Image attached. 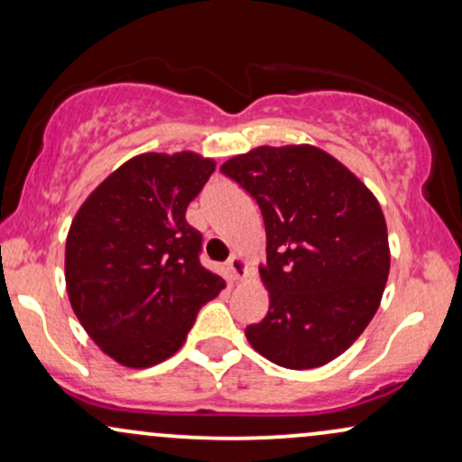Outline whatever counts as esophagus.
I'll use <instances>...</instances> for the list:
<instances>
[{
    "label": "esophagus",
    "mask_w": 462,
    "mask_h": 462,
    "mask_svg": "<svg viewBox=\"0 0 462 462\" xmlns=\"http://www.w3.org/2000/svg\"><path fill=\"white\" fill-rule=\"evenodd\" d=\"M227 271H230L232 280H241V277L245 275V260L238 254L230 255V260H227Z\"/></svg>",
    "instance_id": "obj_1"
}]
</instances>
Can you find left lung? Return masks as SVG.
Here are the masks:
<instances>
[{
	"label": "left lung",
	"instance_id": "1",
	"mask_svg": "<svg viewBox=\"0 0 462 462\" xmlns=\"http://www.w3.org/2000/svg\"><path fill=\"white\" fill-rule=\"evenodd\" d=\"M258 204L269 312L245 336L282 368L310 370L346 351L379 310L390 245L383 210L340 161L314 146H260L221 165Z\"/></svg>",
	"mask_w": 462,
	"mask_h": 462
}]
</instances>
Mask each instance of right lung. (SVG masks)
I'll use <instances>...</instances> for the list:
<instances>
[{"label":"right lung","instance_id":"right-lung-1","mask_svg":"<svg viewBox=\"0 0 462 462\" xmlns=\"http://www.w3.org/2000/svg\"><path fill=\"white\" fill-rule=\"evenodd\" d=\"M215 171L193 152H148L94 189L70 224L66 288L77 319L109 357L148 368L174 355L224 280L199 263L185 213Z\"/></svg>","mask_w":462,"mask_h":462}]
</instances>
